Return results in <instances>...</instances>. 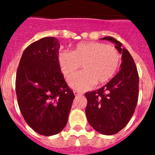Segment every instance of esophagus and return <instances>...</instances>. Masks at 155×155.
I'll return each instance as SVG.
<instances>
[{
    "label": "esophagus",
    "mask_w": 155,
    "mask_h": 155,
    "mask_svg": "<svg viewBox=\"0 0 155 155\" xmlns=\"http://www.w3.org/2000/svg\"><path fill=\"white\" fill-rule=\"evenodd\" d=\"M74 94L76 95H82V93L81 92H79V91H74Z\"/></svg>",
    "instance_id": "1"
}]
</instances>
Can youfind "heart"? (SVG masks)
<instances>
[{
  "label": "heart",
  "instance_id": "b5f03b06",
  "mask_svg": "<svg viewBox=\"0 0 155 155\" xmlns=\"http://www.w3.org/2000/svg\"><path fill=\"white\" fill-rule=\"evenodd\" d=\"M59 63L66 78L73 76L82 66L84 72L71 78L69 82L73 89L83 91L95 84L109 82L118 72L121 55L112 45L98 42L81 43L72 53H60Z\"/></svg>",
  "mask_w": 155,
  "mask_h": 155
}]
</instances>
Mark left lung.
<instances>
[{
	"label": "left lung",
	"mask_w": 155,
	"mask_h": 155,
	"mask_svg": "<svg viewBox=\"0 0 155 155\" xmlns=\"http://www.w3.org/2000/svg\"><path fill=\"white\" fill-rule=\"evenodd\" d=\"M121 54V69L100 89L85 94L87 99L86 114L91 126L105 135L118 133L126 126L134 114L138 99L139 77L136 65L129 52L121 48L115 38L105 37Z\"/></svg>",
	"instance_id": "obj_1"
}]
</instances>
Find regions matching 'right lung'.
I'll use <instances>...</instances> for the list:
<instances>
[{"mask_svg":"<svg viewBox=\"0 0 155 155\" xmlns=\"http://www.w3.org/2000/svg\"><path fill=\"white\" fill-rule=\"evenodd\" d=\"M60 43L44 37L23 53L16 75V94L27 125L38 134H58L67 123L75 98L59 63Z\"/></svg>","mask_w":155,"mask_h":155,"instance_id":"1","label":"right lung"}]
</instances>
